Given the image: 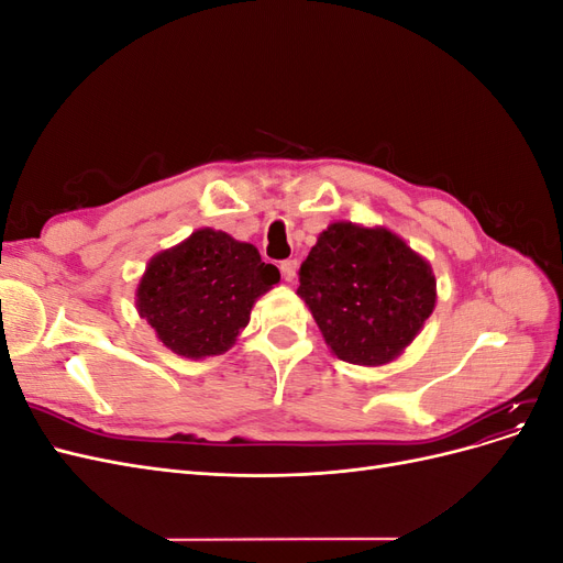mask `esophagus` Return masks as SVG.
<instances>
[{
  "instance_id": "34e87169",
  "label": "esophagus",
  "mask_w": 563,
  "mask_h": 563,
  "mask_svg": "<svg viewBox=\"0 0 563 563\" xmlns=\"http://www.w3.org/2000/svg\"><path fill=\"white\" fill-rule=\"evenodd\" d=\"M279 269H282V277L286 282H294L296 279V272H298V261H282Z\"/></svg>"
}]
</instances>
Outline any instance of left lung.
<instances>
[{
	"label": "left lung",
	"mask_w": 563,
	"mask_h": 563,
	"mask_svg": "<svg viewBox=\"0 0 563 563\" xmlns=\"http://www.w3.org/2000/svg\"><path fill=\"white\" fill-rule=\"evenodd\" d=\"M298 296L338 360L380 366L395 360L434 310L428 261L385 228L333 223L298 272Z\"/></svg>",
	"instance_id": "8db88e82"
}]
</instances>
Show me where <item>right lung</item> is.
<instances>
[{
    "label": "right lung",
    "mask_w": 563,
    "mask_h": 563,
    "mask_svg": "<svg viewBox=\"0 0 563 563\" xmlns=\"http://www.w3.org/2000/svg\"><path fill=\"white\" fill-rule=\"evenodd\" d=\"M277 282L258 249L203 228L150 261L135 305L166 347L201 360L232 347L255 298Z\"/></svg>",
    "instance_id": "add662e5"
}]
</instances>
